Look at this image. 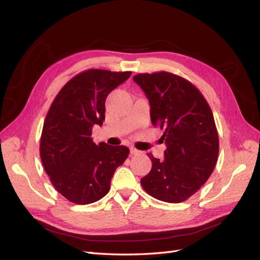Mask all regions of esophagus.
<instances>
[{
  "mask_svg": "<svg viewBox=\"0 0 260 260\" xmlns=\"http://www.w3.org/2000/svg\"><path fill=\"white\" fill-rule=\"evenodd\" d=\"M130 153H131V155H138L140 152L135 147H130Z\"/></svg>",
  "mask_w": 260,
  "mask_h": 260,
  "instance_id": "esophagus-1",
  "label": "esophagus"
}]
</instances>
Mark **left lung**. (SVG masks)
I'll list each match as a JSON object with an SVG mask.
<instances>
[{
  "label": "left lung",
  "instance_id": "obj_1",
  "mask_svg": "<svg viewBox=\"0 0 260 260\" xmlns=\"http://www.w3.org/2000/svg\"><path fill=\"white\" fill-rule=\"evenodd\" d=\"M151 105V120L159 127L167 148L165 159L149 153L152 169L141 179L146 193L167 203L191 198L214 171L219 138L214 115L196 86L168 72L133 77Z\"/></svg>",
  "mask_w": 260,
  "mask_h": 260
}]
</instances>
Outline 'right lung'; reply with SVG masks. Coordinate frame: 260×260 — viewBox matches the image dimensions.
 <instances>
[{"label": "right lung", "mask_w": 260, "mask_h": 260, "mask_svg": "<svg viewBox=\"0 0 260 260\" xmlns=\"http://www.w3.org/2000/svg\"><path fill=\"white\" fill-rule=\"evenodd\" d=\"M131 72L88 69L72 78L46 114L40 156L51 183L69 202L86 205L103 199L129 148L92 141V127L105 119V101Z\"/></svg>", "instance_id": "1"}]
</instances>
